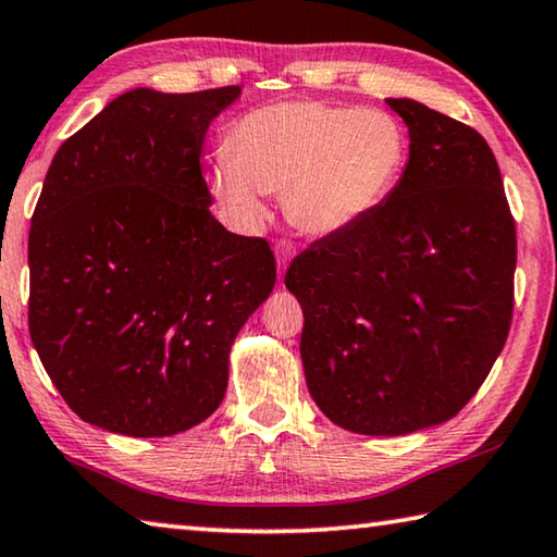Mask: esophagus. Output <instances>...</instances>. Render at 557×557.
I'll list each match as a JSON object with an SVG mask.
<instances>
[{"instance_id": "obj_1", "label": "esophagus", "mask_w": 557, "mask_h": 557, "mask_svg": "<svg viewBox=\"0 0 557 557\" xmlns=\"http://www.w3.org/2000/svg\"><path fill=\"white\" fill-rule=\"evenodd\" d=\"M275 256H277V275L282 280V275H285V270L289 265L292 256H295V246H292L289 240H280V244L275 246Z\"/></svg>"}]
</instances>
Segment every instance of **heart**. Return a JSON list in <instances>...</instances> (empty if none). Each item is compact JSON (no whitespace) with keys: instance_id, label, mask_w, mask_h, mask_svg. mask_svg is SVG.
<instances>
[{"instance_id":"b5f03b06","label":"heart","mask_w":557,"mask_h":557,"mask_svg":"<svg viewBox=\"0 0 557 557\" xmlns=\"http://www.w3.org/2000/svg\"><path fill=\"white\" fill-rule=\"evenodd\" d=\"M407 160V128L389 111L277 102L236 121L211 189L244 224L268 216L265 195H285L292 224L338 234L375 214Z\"/></svg>"}]
</instances>
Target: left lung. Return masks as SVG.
<instances>
[{
  "instance_id": "1",
  "label": "left lung",
  "mask_w": 557,
  "mask_h": 557,
  "mask_svg": "<svg viewBox=\"0 0 557 557\" xmlns=\"http://www.w3.org/2000/svg\"><path fill=\"white\" fill-rule=\"evenodd\" d=\"M409 163L387 201L287 268L301 362L341 429L404 436L453 419L487 380L513 313L517 226L478 131L413 99Z\"/></svg>"
}]
</instances>
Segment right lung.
Masks as SVG:
<instances>
[{"instance_id":"obj_1","label":"right lung","mask_w":557,"mask_h":557,"mask_svg":"<svg viewBox=\"0 0 557 557\" xmlns=\"http://www.w3.org/2000/svg\"><path fill=\"white\" fill-rule=\"evenodd\" d=\"M238 85L138 87L58 148L28 231V333L79 419L175 436L216 411L236 333L277 280L265 238L209 211L207 128Z\"/></svg>"}]
</instances>
